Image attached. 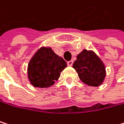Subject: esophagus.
Here are the masks:
<instances>
[{"label":"esophagus","instance_id":"34e87169","mask_svg":"<svg viewBox=\"0 0 124 124\" xmlns=\"http://www.w3.org/2000/svg\"><path fill=\"white\" fill-rule=\"evenodd\" d=\"M73 62L72 60L68 61V66H72V65H73Z\"/></svg>","mask_w":124,"mask_h":124}]
</instances>
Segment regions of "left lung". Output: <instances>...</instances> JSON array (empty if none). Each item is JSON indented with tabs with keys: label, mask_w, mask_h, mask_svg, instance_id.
Wrapping results in <instances>:
<instances>
[{
	"label": "left lung",
	"mask_w": 124,
	"mask_h": 124,
	"mask_svg": "<svg viewBox=\"0 0 124 124\" xmlns=\"http://www.w3.org/2000/svg\"><path fill=\"white\" fill-rule=\"evenodd\" d=\"M73 68L77 72L80 80L89 86L101 85L106 77L105 65L93 51L84 49L78 54Z\"/></svg>",
	"instance_id": "8db88e82"
}]
</instances>
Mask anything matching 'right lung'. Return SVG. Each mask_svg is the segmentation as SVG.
I'll return each mask as SVG.
<instances>
[{
	"instance_id": "obj_1",
	"label": "right lung",
	"mask_w": 124,
	"mask_h": 124,
	"mask_svg": "<svg viewBox=\"0 0 124 124\" xmlns=\"http://www.w3.org/2000/svg\"><path fill=\"white\" fill-rule=\"evenodd\" d=\"M66 67V62L56 54L51 47H41L28 64L29 81L35 87H51L58 80L61 72Z\"/></svg>"
}]
</instances>
